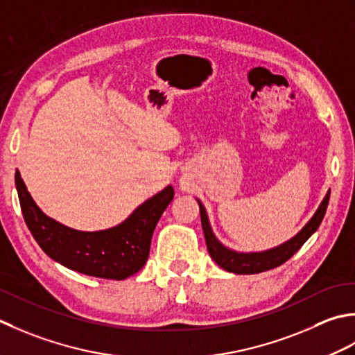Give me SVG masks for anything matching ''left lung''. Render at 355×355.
Returning <instances> with one entry per match:
<instances>
[{"label":"left lung","instance_id":"8db88e82","mask_svg":"<svg viewBox=\"0 0 355 355\" xmlns=\"http://www.w3.org/2000/svg\"><path fill=\"white\" fill-rule=\"evenodd\" d=\"M329 193L331 191L328 190L327 196H324L323 200L320 202V205L315 209L313 218L306 222V225L303 227L294 237H291L289 241L284 243L277 245V247L274 248L265 250V251H254V252L234 251L225 247V245H222L218 241V237L214 236L211 225H209L205 207L202 205V202L198 199L202 230H204L209 256H211V259L220 266V268L234 274H257V272H263V271L276 268V266H280L282 263H285L288 259H291L295 252L302 248V245L305 243L308 239L315 233L317 228L320 227V223L324 218V213H327V208H328Z\"/></svg>","mask_w":355,"mask_h":355}]
</instances>
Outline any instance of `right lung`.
<instances>
[{
	"label": "right lung",
	"mask_w": 355,
	"mask_h": 355,
	"mask_svg": "<svg viewBox=\"0 0 355 355\" xmlns=\"http://www.w3.org/2000/svg\"><path fill=\"white\" fill-rule=\"evenodd\" d=\"M15 185L27 227L49 257L69 270L113 280L133 276L146 265L156 223L175 196V190L168 185L137 207L119 225L79 231L42 213L18 170Z\"/></svg>",
	"instance_id": "right-lung-1"
}]
</instances>
